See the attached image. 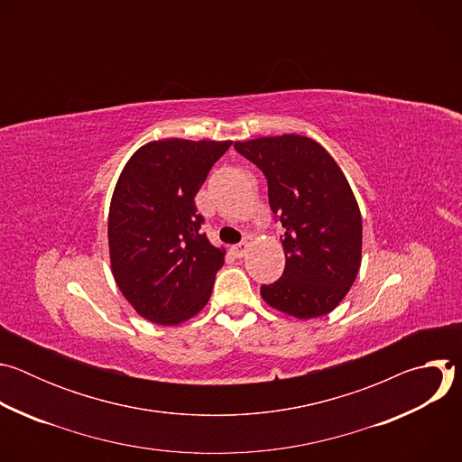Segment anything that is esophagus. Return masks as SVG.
Here are the masks:
<instances>
[{
	"instance_id": "1",
	"label": "esophagus",
	"mask_w": 462,
	"mask_h": 462,
	"mask_svg": "<svg viewBox=\"0 0 462 462\" xmlns=\"http://www.w3.org/2000/svg\"><path fill=\"white\" fill-rule=\"evenodd\" d=\"M230 250H232V254H234L236 257H243V255L246 254V250H248V243L243 241V243H239V245H234Z\"/></svg>"
}]
</instances>
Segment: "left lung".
<instances>
[{"label":"left lung","instance_id":"left-lung-1","mask_svg":"<svg viewBox=\"0 0 462 462\" xmlns=\"http://www.w3.org/2000/svg\"><path fill=\"white\" fill-rule=\"evenodd\" d=\"M234 148L267 177L271 210L285 230L283 276L263 285L261 298L300 319L328 314L362 261V216L344 171L316 141L294 134Z\"/></svg>","mask_w":462,"mask_h":462}]
</instances>
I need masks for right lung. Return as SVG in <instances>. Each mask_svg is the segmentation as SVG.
<instances>
[{"label":"right lung","instance_id":"1","mask_svg":"<svg viewBox=\"0 0 462 462\" xmlns=\"http://www.w3.org/2000/svg\"><path fill=\"white\" fill-rule=\"evenodd\" d=\"M232 141L164 139L125 162L109 207L115 282L146 319L179 325L210 300L225 248L201 232L193 197Z\"/></svg>","mask_w":462,"mask_h":462}]
</instances>
